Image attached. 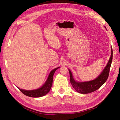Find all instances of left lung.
<instances>
[{
    "mask_svg": "<svg viewBox=\"0 0 120 120\" xmlns=\"http://www.w3.org/2000/svg\"><path fill=\"white\" fill-rule=\"evenodd\" d=\"M112 59V53L111 57L109 60L106 67L103 71L94 80L86 82H77L73 78L71 72L69 71L70 75V82L72 87L77 92L85 94L92 93L99 89L104 83L106 82L109 75V72Z\"/></svg>",
    "mask_w": 120,
    "mask_h": 120,
    "instance_id": "8db88e82",
    "label": "left lung"
}]
</instances>
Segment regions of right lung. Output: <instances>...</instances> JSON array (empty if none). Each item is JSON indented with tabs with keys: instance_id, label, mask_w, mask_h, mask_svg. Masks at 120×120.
<instances>
[{
	"instance_id": "right-lung-1",
	"label": "right lung",
	"mask_w": 120,
	"mask_h": 120,
	"mask_svg": "<svg viewBox=\"0 0 120 120\" xmlns=\"http://www.w3.org/2000/svg\"><path fill=\"white\" fill-rule=\"evenodd\" d=\"M59 68H57L55 69H53L52 71H51L49 75L48 79L41 88H40L38 89L31 90H26L22 89H20L19 88V89L20 90L21 92H22L24 95L30 97H34V98H37V97H41L45 95L46 94H48L51 89V87L53 81V77L54 72L57 69Z\"/></svg>"
}]
</instances>
